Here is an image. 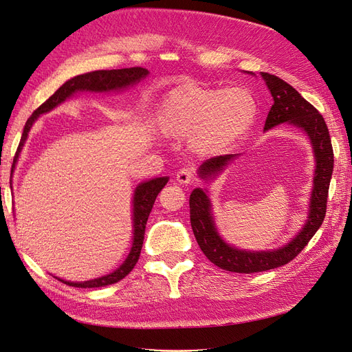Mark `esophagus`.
<instances>
[{"mask_svg":"<svg viewBox=\"0 0 352 352\" xmlns=\"http://www.w3.org/2000/svg\"><path fill=\"white\" fill-rule=\"evenodd\" d=\"M194 178V168L192 166H184L177 173V181L179 184H190Z\"/></svg>","mask_w":352,"mask_h":352,"instance_id":"esophagus-1","label":"esophagus"}]
</instances>
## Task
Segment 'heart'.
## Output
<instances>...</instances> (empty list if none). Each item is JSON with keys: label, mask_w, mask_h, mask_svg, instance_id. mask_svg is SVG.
Wrapping results in <instances>:
<instances>
[{"label": "heart", "mask_w": 352, "mask_h": 352, "mask_svg": "<svg viewBox=\"0 0 352 352\" xmlns=\"http://www.w3.org/2000/svg\"><path fill=\"white\" fill-rule=\"evenodd\" d=\"M256 116L258 102L248 88L184 84L165 96L156 122L164 135L188 136L192 152L213 156L226 153L241 142Z\"/></svg>", "instance_id": "heart-1"}]
</instances>
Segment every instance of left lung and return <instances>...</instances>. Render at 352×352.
I'll use <instances>...</instances> for the list:
<instances>
[{"instance_id":"8db88e82","label":"left lung","mask_w":352,"mask_h":352,"mask_svg":"<svg viewBox=\"0 0 352 352\" xmlns=\"http://www.w3.org/2000/svg\"><path fill=\"white\" fill-rule=\"evenodd\" d=\"M261 75L272 96V101H274L267 116L264 129L268 130L287 122L303 130L314 148L316 166L307 222L287 245L272 251H246L226 243L216 230L212 203L206 191L201 188L192 190L190 196V220L200 250L219 268L242 272V274L261 272L285 265L303 251L320 228L324 214H327L328 191L333 171V149L329 130L322 114L281 78L268 72H261ZM236 156V153L220 155L207 160L199 168L200 178L207 179L217 177V174L222 173L225 166Z\"/></svg>"}]
</instances>
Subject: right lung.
<instances>
[{
    "label": "right lung",
    "instance_id": "1",
    "mask_svg": "<svg viewBox=\"0 0 352 352\" xmlns=\"http://www.w3.org/2000/svg\"><path fill=\"white\" fill-rule=\"evenodd\" d=\"M148 74H149L148 69L135 67V68L110 69V71H93V72H87V74L76 75V76L71 78V80H68L60 88H58L55 91V94L50 96L41 107H37L33 111V114L29 117L28 122H25L23 135H21V139L19 143V148L14 155V161H12L11 174H12V171H14L16 162L19 160V155L23 149L24 142H25V139H28L30 129L38 116L54 110L56 106H59L62 101H65L72 94L78 93V91H94V93L120 91L123 88H127L129 85L138 84ZM166 183H168V177H160V178L145 181V183H140L136 187L135 194H133V245H132V250H130V254L126 258V261L119 268L104 277L94 278L89 281H81V283L67 281V280H62L58 277L56 278L65 284L72 285V287H80V289L104 287V285L114 284L117 281H120L122 278H124L138 263L140 251H142L143 238H145V229H146L149 213L152 210L156 196H158L160 191L165 187Z\"/></svg>",
    "mask_w": 352,
    "mask_h": 352
}]
</instances>
